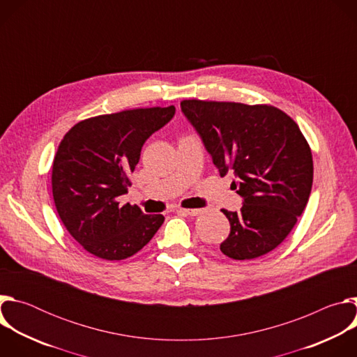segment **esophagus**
<instances>
[{
    "instance_id": "esophagus-1",
    "label": "esophagus",
    "mask_w": 357,
    "mask_h": 357,
    "mask_svg": "<svg viewBox=\"0 0 357 357\" xmlns=\"http://www.w3.org/2000/svg\"><path fill=\"white\" fill-rule=\"evenodd\" d=\"M178 213H182V215H185V216H197V215H200V209H178L176 211Z\"/></svg>"
}]
</instances>
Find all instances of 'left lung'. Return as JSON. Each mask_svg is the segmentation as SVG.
Instances as JSON below:
<instances>
[{
    "label": "left lung",
    "instance_id": "8db88e82",
    "mask_svg": "<svg viewBox=\"0 0 357 357\" xmlns=\"http://www.w3.org/2000/svg\"><path fill=\"white\" fill-rule=\"evenodd\" d=\"M181 110L199 134L220 176L243 197L238 212L222 211L230 234L225 256L251 260L274 250L307 206L314 164L296 123L273 106L183 100Z\"/></svg>",
    "mask_w": 357,
    "mask_h": 357
}]
</instances>
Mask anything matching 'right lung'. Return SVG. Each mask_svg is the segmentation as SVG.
Returning <instances> with one entry per match:
<instances>
[{"label": "right lung", "instance_id": "obj_1", "mask_svg": "<svg viewBox=\"0 0 357 357\" xmlns=\"http://www.w3.org/2000/svg\"><path fill=\"white\" fill-rule=\"evenodd\" d=\"M174 116V106L97 116L61 141L52 169L55 206L70 236L93 256L131 257L162 226V215H145L119 200L128 192L142 145Z\"/></svg>", "mask_w": 357, "mask_h": 357}]
</instances>
